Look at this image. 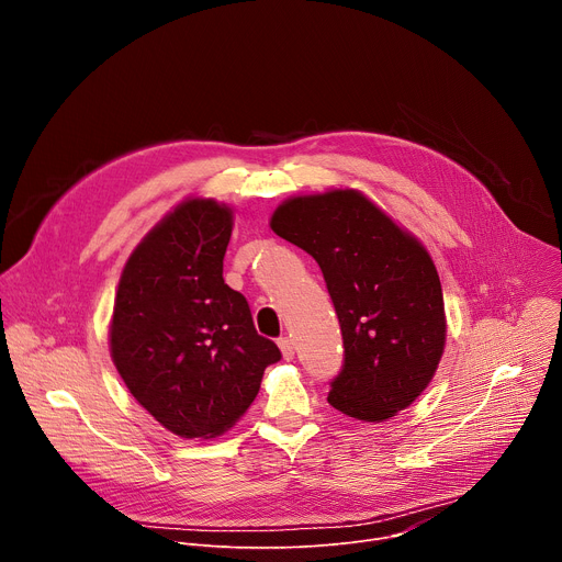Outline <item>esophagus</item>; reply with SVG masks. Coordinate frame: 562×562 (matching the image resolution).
I'll use <instances>...</instances> for the list:
<instances>
[{
    "label": "esophagus",
    "mask_w": 562,
    "mask_h": 562,
    "mask_svg": "<svg viewBox=\"0 0 562 562\" xmlns=\"http://www.w3.org/2000/svg\"><path fill=\"white\" fill-rule=\"evenodd\" d=\"M278 347H280L284 360H293L295 349H293V340H291V338H280V340H278Z\"/></svg>",
    "instance_id": "34e87169"
}]
</instances>
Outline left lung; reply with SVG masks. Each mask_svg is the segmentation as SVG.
Segmentation results:
<instances>
[{
  "instance_id": "1",
  "label": "left lung",
  "mask_w": 562,
  "mask_h": 562,
  "mask_svg": "<svg viewBox=\"0 0 562 562\" xmlns=\"http://www.w3.org/2000/svg\"><path fill=\"white\" fill-rule=\"evenodd\" d=\"M269 226L313 256L334 300L345 367L329 405L364 423L407 409L447 342L442 286L425 245L356 189L289 198Z\"/></svg>"
}]
</instances>
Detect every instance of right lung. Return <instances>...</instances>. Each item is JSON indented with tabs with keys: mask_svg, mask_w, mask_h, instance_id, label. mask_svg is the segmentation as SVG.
<instances>
[{
	"mask_svg": "<svg viewBox=\"0 0 562 562\" xmlns=\"http://www.w3.org/2000/svg\"><path fill=\"white\" fill-rule=\"evenodd\" d=\"M233 209L187 198L128 256L111 315V358L137 403L171 434L209 440L247 414L276 342L224 284Z\"/></svg>",
	"mask_w": 562,
	"mask_h": 562,
	"instance_id": "1",
	"label": "right lung"
}]
</instances>
